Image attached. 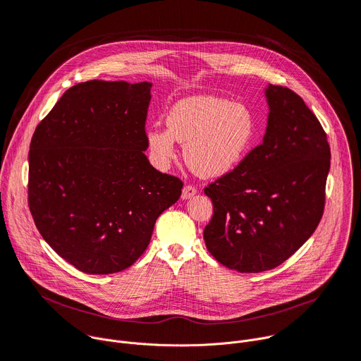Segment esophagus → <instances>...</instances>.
<instances>
[{"mask_svg":"<svg viewBox=\"0 0 361 361\" xmlns=\"http://www.w3.org/2000/svg\"><path fill=\"white\" fill-rule=\"evenodd\" d=\"M197 194V188L194 187V185H185L184 188H183V192H181V198L183 200H188V198H191L192 195H195Z\"/></svg>","mask_w":361,"mask_h":361,"instance_id":"obj_1","label":"esophagus"}]
</instances>
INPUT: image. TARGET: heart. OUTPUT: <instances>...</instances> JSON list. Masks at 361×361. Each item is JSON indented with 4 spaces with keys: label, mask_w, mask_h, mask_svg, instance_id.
Wrapping results in <instances>:
<instances>
[{
    "label": "heart",
    "mask_w": 361,
    "mask_h": 361,
    "mask_svg": "<svg viewBox=\"0 0 361 361\" xmlns=\"http://www.w3.org/2000/svg\"><path fill=\"white\" fill-rule=\"evenodd\" d=\"M167 128L149 127L145 144L159 166L176 157V141L184 144V160L200 177L217 178L235 170L251 151L257 120L243 102L212 95L187 97L169 110Z\"/></svg>",
    "instance_id": "b5f03b06"
}]
</instances>
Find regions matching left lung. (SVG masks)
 Listing matches in <instances>:
<instances>
[{"label":"left lung","mask_w":361,"mask_h":361,"mask_svg":"<svg viewBox=\"0 0 361 361\" xmlns=\"http://www.w3.org/2000/svg\"><path fill=\"white\" fill-rule=\"evenodd\" d=\"M263 142L231 173L204 188L213 217L204 241L238 273L276 269L317 228L330 170L327 135L300 95L270 84Z\"/></svg>","instance_id":"1"}]
</instances>
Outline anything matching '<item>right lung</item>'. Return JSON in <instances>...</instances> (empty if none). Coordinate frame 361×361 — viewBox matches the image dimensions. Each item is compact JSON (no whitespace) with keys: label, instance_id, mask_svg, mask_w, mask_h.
Wrapping results in <instances>:
<instances>
[{"label":"right lung","instance_id":"obj_1","mask_svg":"<svg viewBox=\"0 0 361 361\" xmlns=\"http://www.w3.org/2000/svg\"><path fill=\"white\" fill-rule=\"evenodd\" d=\"M151 82L85 81L37 126L28 152V207L60 257L87 274L133 266L183 181L144 151Z\"/></svg>","mask_w":361,"mask_h":361}]
</instances>
